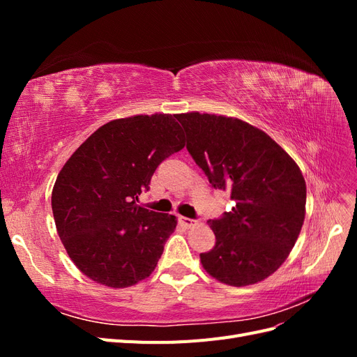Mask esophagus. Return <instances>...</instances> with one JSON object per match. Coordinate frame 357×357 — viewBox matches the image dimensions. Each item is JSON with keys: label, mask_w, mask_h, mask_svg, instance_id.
<instances>
[{"label": "esophagus", "mask_w": 357, "mask_h": 357, "mask_svg": "<svg viewBox=\"0 0 357 357\" xmlns=\"http://www.w3.org/2000/svg\"><path fill=\"white\" fill-rule=\"evenodd\" d=\"M178 220H180V223L181 225H185L186 228H190V226H193L197 223V220H193V219H189V218H183V215H180L178 218Z\"/></svg>", "instance_id": "obj_1"}]
</instances>
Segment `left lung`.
<instances>
[{
    "instance_id": "obj_1",
    "label": "left lung",
    "mask_w": 357,
    "mask_h": 357,
    "mask_svg": "<svg viewBox=\"0 0 357 357\" xmlns=\"http://www.w3.org/2000/svg\"><path fill=\"white\" fill-rule=\"evenodd\" d=\"M188 152L214 189L235 205L208 220L215 244L201 253L205 271L229 286H248L275 273L294 248L305 218L307 186L299 167L274 139L235 117L177 114Z\"/></svg>"
}]
</instances>
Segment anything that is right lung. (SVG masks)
<instances>
[{"label":"right lung","instance_id":"obj_1","mask_svg":"<svg viewBox=\"0 0 357 357\" xmlns=\"http://www.w3.org/2000/svg\"><path fill=\"white\" fill-rule=\"evenodd\" d=\"M172 114L116 119L86 139L52 192L59 238L93 282L128 287L153 273L176 215L137 205L162 160L185 147Z\"/></svg>","mask_w":357,"mask_h":357}]
</instances>
